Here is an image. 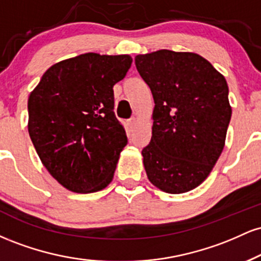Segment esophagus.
<instances>
[{
  "label": "esophagus",
  "instance_id": "obj_1",
  "mask_svg": "<svg viewBox=\"0 0 261 261\" xmlns=\"http://www.w3.org/2000/svg\"><path fill=\"white\" fill-rule=\"evenodd\" d=\"M135 125H136V118L130 119V120L127 121V126H128V128H130V130H133V128L135 127Z\"/></svg>",
  "mask_w": 261,
  "mask_h": 261
}]
</instances>
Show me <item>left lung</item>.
Returning <instances> with one entry per match:
<instances>
[{
    "mask_svg": "<svg viewBox=\"0 0 261 261\" xmlns=\"http://www.w3.org/2000/svg\"><path fill=\"white\" fill-rule=\"evenodd\" d=\"M135 65L154 100L149 143L142 149L149 181L169 194L199 187L222 153L232 109L226 80L194 53L158 50Z\"/></svg>",
    "mask_w": 261,
    "mask_h": 261,
    "instance_id": "8db88e82",
    "label": "left lung"
}]
</instances>
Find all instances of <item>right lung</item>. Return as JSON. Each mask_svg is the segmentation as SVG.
<instances>
[{
  "label": "right lung",
  "instance_id": "obj_1",
  "mask_svg": "<svg viewBox=\"0 0 261 261\" xmlns=\"http://www.w3.org/2000/svg\"><path fill=\"white\" fill-rule=\"evenodd\" d=\"M128 55L87 53L58 62L28 99V131L45 168L74 193H94L112 181L127 136L114 113L116 82Z\"/></svg>",
  "mask_w": 261,
  "mask_h": 261
}]
</instances>
